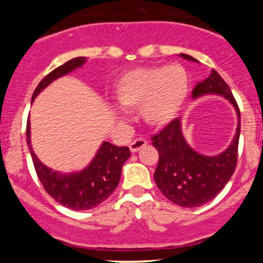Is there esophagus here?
Masks as SVG:
<instances>
[{
	"label": "esophagus",
	"instance_id": "obj_1",
	"mask_svg": "<svg viewBox=\"0 0 263 263\" xmlns=\"http://www.w3.org/2000/svg\"><path fill=\"white\" fill-rule=\"evenodd\" d=\"M146 145L147 141L145 139H136L129 144V150H131V153H137V151L144 148Z\"/></svg>",
	"mask_w": 263,
	"mask_h": 263
}]
</instances>
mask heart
Masks as SVG:
<instances>
[{
    "label": "heart",
    "mask_w": 263,
    "mask_h": 263,
    "mask_svg": "<svg viewBox=\"0 0 263 263\" xmlns=\"http://www.w3.org/2000/svg\"><path fill=\"white\" fill-rule=\"evenodd\" d=\"M190 90V78L181 65L140 67L123 73L116 85L119 107L141 109L153 127L171 123L182 109Z\"/></svg>",
    "instance_id": "heart-1"
}]
</instances>
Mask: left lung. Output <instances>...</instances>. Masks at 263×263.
Here are the masks:
<instances>
[{"label":"left lung","instance_id":"8db88e82","mask_svg":"<svg viewBox=\"0 0 263 263\" xmlns=\"http://www.w3.org/2000/svg\"><path fill=\"white\" fill-rule=\"evenodd\" d=\"M179 55L184 60L198 62L188 54L181 53ZM209 94L221 95L237 110V132L227 150L214 156L198 154L183 137L179 118L173 119L151 139L159 153V163L154 173L156 185L169 201L182 208H198L213 200L229 182L237 166L240 112L230 87L215 70L206 80L196 85L192 98L197 99Z\"/></svg>","mask_w":263,"mask_h":263}]
</instances>
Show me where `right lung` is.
Returning <instances> with one entry per match:
<instances>
[{
    "label": "right lung",
    "mask_w": 263,
    "mask_h": 263,
    "mask_svg": "<svg viewBox=\"0 0 263 263\" xmlns=\"http://www.w3.org/2000/svg\"><path fill=\"white\" fill-rule=\"evenodd\" d=\"M86 62L85 57H76L54 68L38 84L31 102L42 90L53 80L67 75L71 71L81 67ZM26 141L33 159L36 176L47 193L58 203L75 211L89 210L107 200L118 185L121 179L122 165L129 158L131 153L127 146H116L104 141L98 150L91 163L78 173L61 174L44 165L34 154L30 144V123H26Z\"/></svg>",
    "instance_id": "right-lung-1"
}]
</instances>
